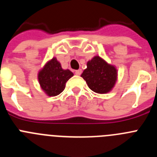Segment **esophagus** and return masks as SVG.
<instances>
[{
  "label": "esophagus",
  "instance_id": "esophagus-1",
  "mask_svg": "<svg viewBox=\"0 0 157 157\" xmlns=\"http://www.w3.org/2000/svg\"><path fill=\"white\" fill-rule=\"evenodd\" d=\"M82 74V70L81 69H78V70L75 71V75H80Z\"/></svg>",
  "mask_w": 157,
  "mask_h": 157
}]
</instances>
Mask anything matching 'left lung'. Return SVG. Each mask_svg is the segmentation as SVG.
Instances as JSON below:
<instances>
[{
  "label": "left lung",
  "instance_id": "left-lung-1",
  "mask_svg": "<svg viewBox=\"0 0 157 157\" xmlns=\"http://www.w3.org/2000/svg\"><path fill=\"white\" fill-rule=\"evenodd\" d=\"M87 67L81 77L86 80L89 88L98 94H107L114 87L117 80V70L113 65L96 56L87 62Z\"/></svg>",
  "mask_w": 157,
  "mask_h": 157
}]
</instances>
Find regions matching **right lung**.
Masks as SVG:
<instances>
[{
    "mask_svg": "<svg viewBox=\"0 0 157 157\" xmlns=\"http://www.w3.org/2000/svg\"><path fill=\"white\" fill-rule=\"evenodd\" d=\"M73 75L68 69L63 70L60 63L53 57L38 72L37 78L43 91L49 97H55L63 92L66 82Z\"/></svg>",
    "mask_w": 157,
    "mask_h": 157,
    "instance_id": "1",
    "label": "right lung"
}]
</instances>
